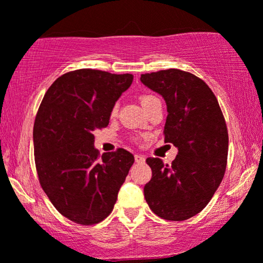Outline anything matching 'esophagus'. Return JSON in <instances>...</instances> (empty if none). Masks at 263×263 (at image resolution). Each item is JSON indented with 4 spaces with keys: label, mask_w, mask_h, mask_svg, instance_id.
<instances>
[{
    "label": "esophagus",
    "mask_w": 263,
    "mask_h": 263,
    "mask_svg": "<svg viewBox=\"0 0 263 263\" xmlns=\"http://www.w3.org/2000/svg\"><path fill=\"white\" fill-rule=\"evenodd\" d=\"M135 160H136V162L137 163H144V161H145V159L144 157H143L142 155H135Z\"/></svg>",
    "instance_id": "1"
}]
</instances>
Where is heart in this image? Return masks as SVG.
<instances>
[{
  "label": "heart",
  "instance_id": "obj_1",
  "mask_svg": "<svg viewBox=\"0 0 263 263\" xmlns=\"http://www.w3.org/2000/svg\"><path fill=\"white\" fill-rule=\"evenodd\" d=\"M139 100H141L142 106L143 107H146V106H149L150 103H153L154 101H157L159 99H157L155 95H152V93H144V95L141 96V99H139ZM117 111H118V106H117V104H115V106H113V108H111L110 114L111 115H115V114H117Z\"/></svg>",
  "mask_w": 263,
  "mask_h": 263
}]
</instances>
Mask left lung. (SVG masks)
<instances>
[{
    "label": "left lung",
    "mask_w": 263,
    "mask_h": 263,
    "mask_svg": "<svg viewBox=\"0 0 263 263\" xmlns=\"http://www.w3.org/2000/svg\"><path fill=\"white\" fill-rule=\"evenodd\" d=\"M141 80L166 101L164 142L178 148L172 164L146 159L153 176L144 186L145 201L160 218L183 221L208 204L225 176V118L211 87L190 72L163 69L142 74Z\"/></svg>",
    "instance_id": "left-lung-1"
}]
</instances>
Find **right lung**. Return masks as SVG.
<instances>
[{
  "mask_svg": "<svg viewBox=\"0 0 263 263\" xmlns=\"http://www.w3.org/2000/svg\"><path fill=\"white\" fill-rule=\"evenodd\" d=\"M134 76L92 68L59 77L42 100L33 125L34 163L42 189L58 212L79 225L113 211L135 156L95 149L93 131L109 124L111 108Z\"/></svg>",
  "mask_w": 263,
  "mask_h": 263,
  "instance_id": "right-lung-1",
  "label": "right lung"
}]
</instances>
